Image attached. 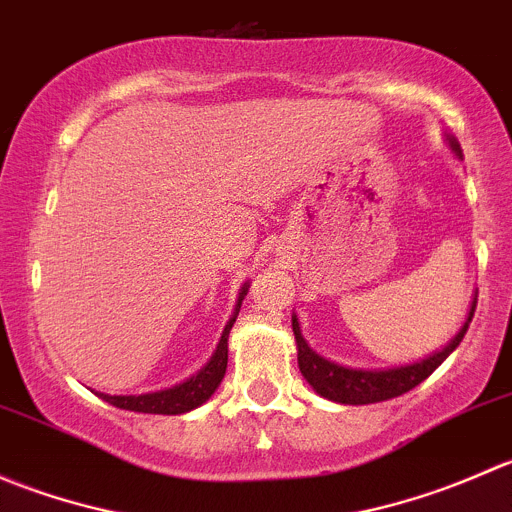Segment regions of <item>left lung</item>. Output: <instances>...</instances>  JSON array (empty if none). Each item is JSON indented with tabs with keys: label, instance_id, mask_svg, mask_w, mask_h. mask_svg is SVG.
Here are the masks:
<instances>
[{
	"label": "left lung",
	"instance_id": "1",
	"mask_svg": "<svg viewBox=\"0 0 512 512\" xmlns=\"http://www.w3.org/2000/svg\"><path fill=\"white\" fill-rule=\"evenodd\" d=\"M446 143L448 148L456 153V158H463V151L461 146H458L456 138L446 136ZM476 297H473L471 309H468L466 322H463V327L458 329V334L446 344V347L423 356V359L411 361V364L389 366V369H356V366H344L332 359H324L322 354H317L309 347L307 339L302 337V327H299L297 314H292V332L294 342H297L299 371H302L307 384L312 386L319 396H324V399L329 401H337V404L364 406L396 399V396L406 394V391H411L414 386L421 384L423 379H428V376L448 359V354L461 344L463 334L468 332V324H471L473 319V312H476Z\"/></svg>",
	"mask_w": 512,
	"mask_h": 512
}]
</instances>
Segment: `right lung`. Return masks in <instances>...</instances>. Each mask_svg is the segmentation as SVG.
Here are the masks:
<instances>
[{
  "instance_id": "add662e5",
  "label": "right lung",
  "mask_w": 512,
  "mask_h": 512,
  "mask_svg": "<svg viewBox=\"0 0 512 512\" xmlns=\"http://www.w3.org/2000/svg\"><path fill=\"white\" fill-rule=\"evenodd\" d=\"M247 287H250V282H245L240 289V294H237L235 312H232L230 322L225 324L223 337H220L218 347H215L213 356H210V361L203 366V369L195 371L193 376L183 379L180 384L170 386V389L148 391V394H128V396H111V394H103V391H96V396H101L103 401H108V404L116 406V409L138 411V414L178 416V414H188V411L203 406L205 401L215 394V389H218L220 381H223V376H225L227 337H230L232 324H235L237 314H240V304H242V299H245Z\"/></svg>"
}]
</instances>
